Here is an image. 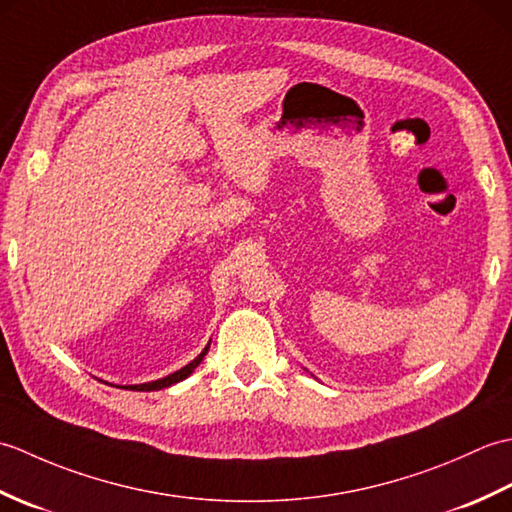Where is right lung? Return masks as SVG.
Instances as JSON below:
<instances>
[{
    "instance_id": "obj_1",
    "label": "right lung",
    "mask_w": 512,
    "mask_h": 512,
    "mask_svg": "<svg viewBox=\"0 0 512 512\" xmlns=\"http://www.w3.org/2000/svg\"><path fill=\"white\" fill-rule=\"evenodd\" d=\"M206 352H209V345L204 347V350L200 352V356H195L189 365H184L182 369H178V372H173V374H169L165 378L151 380V383H143V385H125V389H132V391H158V389H165V387L176 385V383H180V380L187 378L189 374H193V369L202 363V358L206 356Z\"/></svg>"
}]
</instances>
